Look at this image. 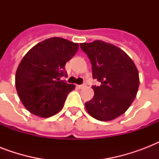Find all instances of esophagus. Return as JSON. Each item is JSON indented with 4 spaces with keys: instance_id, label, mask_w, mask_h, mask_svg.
I'll list each match as a JSON object with an SVG mask.
<instances>
[{
    "instance_id": "34e87169",
    "label": "esophagus",
    "mask_w": 159,
    "mask_h": 159,
    "mask_svg": "<svg viewBox=\"0 0 159 159\" xmlns=\"http://www.w3.org/2000/svg\"><path fill=\"white\" fill-rule=\"evenodd\" d=\"M86 84H82V85H77V88H79V89H82L83 87H85Z\"/></svg>"
}]
</instances>
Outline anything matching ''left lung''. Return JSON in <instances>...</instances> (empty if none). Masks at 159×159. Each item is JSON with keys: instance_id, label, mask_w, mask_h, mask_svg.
<instances>
[{"instance_id": "obj_1", "label": "left lung", "mask_w": 159, "mask_h": 159, "mask_svg": "<svg viewBox=\"0 0 159 159\" xmlns=\"http://www.w3.org/2000/svg\"><path fill=\"white\" fill-rule=\"evenodd\" d=\"M92 62V77L100 82L92 86L94 97L85 103L90 116L109 121L123 115L134 101L139 86L134 62L116 45L102 40L80 43Z\"/></svg>"}]
</instances>
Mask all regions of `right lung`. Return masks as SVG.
Here are the masks:
<instances>
[{"label":"right lung","mask_w":159,"mask_h":159,"mask_svg":"<svg viewBox=\"0 0 159 159\" xmlns=\"http://www.w3.org/2000/svg\"><path fill=\"white\" fill-rule=\"evenodd\" d=\"M78 47L77 43L53 37L37 43L25 55L16 71V87L27 111L43 118L61 111L75 85L60 78L67 76L65 64Z\"/></svg>","instance_id":"obj_1"}]
</instances>
